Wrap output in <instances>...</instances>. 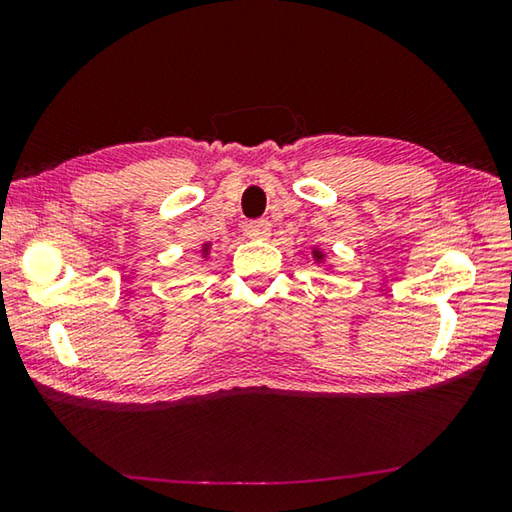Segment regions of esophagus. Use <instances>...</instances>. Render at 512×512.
Masks as SVG:
<instances>
[{"label":"esophagus","mask_w":512,"mask_h":512,"mask_svg":"<svg viewBox=\"0 0 512 512\" xmlns=\"http://www.w3.org/2000/svg\"><path fill=\"white\" fill-rule=\"evenodd\" d=\"M246 235L250 239H268L271 237V223H268L266 219L250 221V223H246Z\"/></svg>","instance_id":"34e87169"}]
</instances>
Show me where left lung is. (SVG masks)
Returning <instances> with one entry per match:
<instances>
[{
	"mask_svg": "<svg viewBox=\"0 0 512 512\" xmlns=\"http://www.w3.org/2000/svg\"><path fill=\"white\" fill-rule=\"evenodd\" d=\"M314 257L316 259H323V253H318V250H314Z\"/></svg>",
	"mask_w": 512,
	"mask_h": 512,
	"instance_id": "obj_1",
	"label": "left lung"
}]
</instances>
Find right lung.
Here are the masks:
<instances>
[{"label":"right lung","instance_id":"add662e5","mask_svg":"<svg viewBox=\"0 0 512 512\" xmlns=\"http://www.w3.org/2000/svg\"><path fill=\"white\" fill-rule=\"evenodd\" d=\"M205 250H207V246H205Z\"/></svg>","mask_w":512,"mask_h":512}]
</instances>
